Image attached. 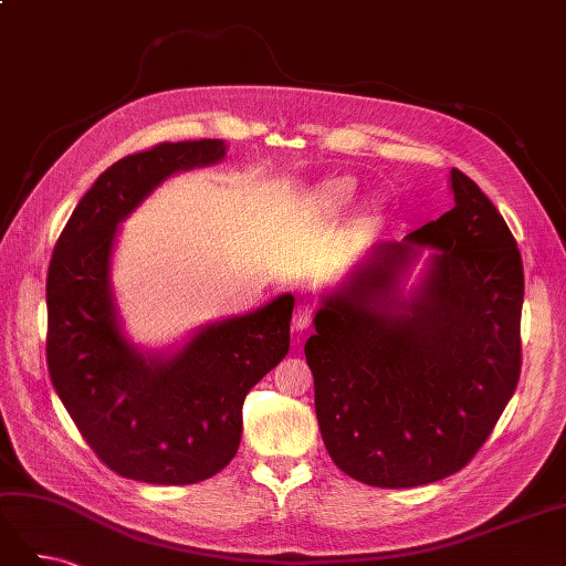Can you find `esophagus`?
<instances>
[{
  "label": "esophagus",
  "instance_id": "obj_1",
  "mask_svg": "<svg viewBox=\"0 0 566 566\" xmlns=\"http://www.w3.org/2000/svg\"><path fill=\"white\" fill-rule=\"evenodd\" d=\"M314 312H316V306H314L310 300H302V302H297V306H295V314H293L295 328H300V331L310 328V325H312V318H314Z\"/></svg>",
  "mask_w": 566,
  "mask_h": 566
}]
</instances>
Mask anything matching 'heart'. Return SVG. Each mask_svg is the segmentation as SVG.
<instances>
[{
	"label": "heart",
	"instance_id": "b5f03b06",
	"mask_svg": "<svg viewBox=\"0 0 566 566\" xmlns=\"http://www.w3.org/2000/svg\"><path fill=\"white\" fill-rule=\"evenodd\" d=\"M356 186L352 179H333L321 188V205L325 210H342L354 198Z\"/></svg>",
	"mask_w": 566,
	"mask_h": 566
}]
</instances>
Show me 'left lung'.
<instances>
[{
	"label": "left lung",
	"mask_w": 566,
	"mask_h": 566,
	"mask_svg": "<svg viewBox=\"0 0 566 566\" xmlns=\"http://www.w3.org/2000/svg\"><path fill=\"white\" fill-rule=\"evenodd\" d=\"M451 188L453 210L401 243L375 245L323 300L304 345L325 449L368 486L410 489L465 468L520 382L517 241L460 169ZM422 247L436 254L417 295L380 305Z\"/></svg>",
	"instance_id": "left-lung-1"
}]
</instances>
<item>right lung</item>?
Here are the masks:
<instances>
[{
  "mask_svg": "<svg viewBox=\"0 0 566 566\" xmlns=\"http://www.w3.org/2000/svg\"><path fill=\"white\" fill-rule=\"evenodd\" d=\"M224 142L158 144L111 165L61 231L46 273V366L98 460L146 484H196L233 460L248 391L290 347L295 297L202 328L169 358L132 349L108 285L117 224L179 169L224 158Z\"/></svg>",
  "mask_w": 566,
  "mask_h": 566,
  "instance_id": "1",
  "label": "right lung"
}]
</instances>
